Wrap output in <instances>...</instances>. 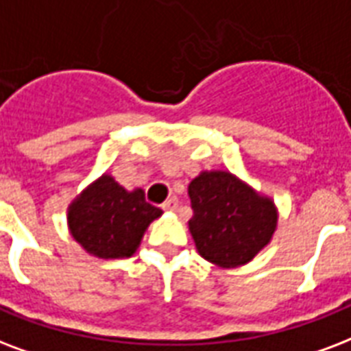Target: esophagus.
<instances>
[{"mask_svg": "<svg viewBox=\"0 0 351 351\" xmlns=\"http://www.w3.org/2000/svg\"><path fill=\"white\" fill-rule=\"evenodd\" d=\"M176 208H178V200H176L175 197L169 200H165L164 204H162V210H165V211H173V210H176Z\"/></svg>", "mask_w": 351, "mask_h": 351, "instance_id": "obj_1", "label": "esophagus"}]
</instances>
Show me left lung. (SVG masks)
I'll return each mask as SVG.
<instances>
[{"instance_id":"obj_1","label":"left lung","mask_w":351,"mask_h":351,"mask_svg":"<svg viewBox=\"0 0 351 351\" xmlns=\"http://www.w3.org/2000/svg\"><path fill=\"white\" fill-rule=\"evenodd\" d=\"M189 232L210 263L239 267L269 245L276 230L274 202L226 171L200 173L189 184Z\"/></svg>"}]
</instances>
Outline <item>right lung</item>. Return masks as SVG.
<instances>
[{"label": "right lung", "instance_id": "add662e5", "mask_svg": "<svg viewBox=\"0 0 351 351\" xmlns=\"http://www.w3.org/2000/svg\"><path fill=\"white\" fill-rule=\"evenodd\" d=\"M162 215L141 189L128 193L112 176L103 175L69 206L71 235L86 252L104 259L136 252L147 226Z\"/></svg>", "mask_w": 351, "mask_h": 351}]
</instances>
